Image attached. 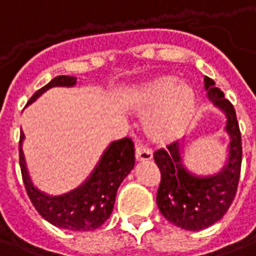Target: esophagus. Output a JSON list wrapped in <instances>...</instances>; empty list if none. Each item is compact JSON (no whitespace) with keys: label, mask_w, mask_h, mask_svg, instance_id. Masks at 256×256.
Segmentation results:
<instances>
[{"label":"esophagus","mask_w":256,"mask_h":256,"mask_svg":"<svg viewBox=\"0 0 256 256\" xmlns=\"http://www.w3.org/2000/svg\"><path fill=\"white\" fill-rule=\"evenodd\" d=\"M150 159H152V152L148 148H144V146L136 148V160L137 162H144V160H150Z\"/></svg>","instance_id":"1"}]
</instances>
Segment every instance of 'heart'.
Listing matches in <instances>:
<instances>
[{
    "instance_id": "1",
    "label": "heart",
    "mask_w": 256,
    "mask_h": 256,
    "mask_svg": "<svg viewBox=\"0 0 256 256\" xmlns=\"http://www.w3.org/2000/svg\"><path fill=\"white\" fill-rule=\"evenodd\" d=\"M130 110L146 115V137L155 144H168L182 136L192 119L196 94L191 86L178 83L172 74H162L134 86L128 92Z\"/></svg>"
}]
</instances>
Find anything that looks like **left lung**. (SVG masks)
Returning a JSON list of instances; mask_svg holds the SVG:
<instances>
[{
	"label": "left lung",
	"mask_w": 256,
	"mask_h": 256,
	"mask_svg": "<svg viewBox=\"0 0 256 256\" xmlns=\"http://www.w3.org/2000/svg\"><path fill=\"white\" fill-rule=\"evenodd\" d=\"M204 86L209 101L226 116L224 132L228 136V159L220 170L201 176L184 164V142H173L168 150L154 154L160 170L156 204L160 214L178 228L198 232L220 220L233 202L241 170V134L236 110L224 94L208 76Z\"/></svg>",
	"instance_id": "8db88e82"
}]
</instances>
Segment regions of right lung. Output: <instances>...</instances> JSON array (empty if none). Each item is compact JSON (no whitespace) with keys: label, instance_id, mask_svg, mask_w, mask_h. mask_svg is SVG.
Returning <instances> with one entry per match:
<instances>
[{"label":"right lung","instance_id":"add662e5","mask_svg":"<svg viewBox=\"0 0 256 256\" xmlns=\"http://www.w3.org/2000/svg\"><path fill=\"white\" fill-rule=\"evenodd\" d=\"M74 76H56L48 84L34 92L28 105L52 87H74ZM24 134L20 133L19 162L28 196L37 212L56 228L72 232H90L102 226L114 210L118 188L134 168L133 142L128 138L114 141L104 151L90 176L74 190L50 196L36 187L30 178L23 154Z\"/></svg>","mask_w":256,"mask_h":256}]
</instances>
